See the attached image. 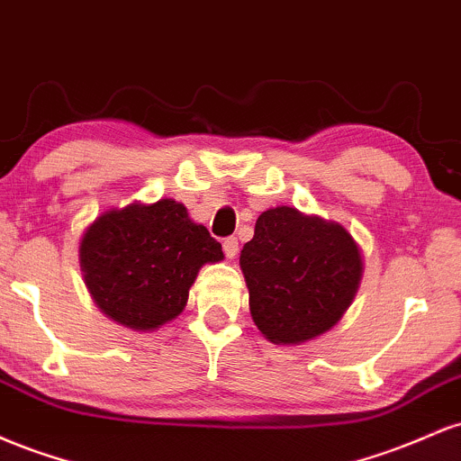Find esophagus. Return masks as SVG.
I'll return each instance as SVG.
<instances>
[{
    "label": "esophagus",
    "instance_id": "obj_1",
    "mask_svg": "<svg viewBox=\"0 0 461 461\" xmlns=\"http://www.w3.org/2000/svg\"><path fill=\"white\" fill-rule=\"evenodd\" d=\"M223 251H225L227 258H236V253H238V238L236 236L225 238V240H223Z\"/></svg>",
    "mask_w": 461,
    "mask_h": 461
}]
</instances>
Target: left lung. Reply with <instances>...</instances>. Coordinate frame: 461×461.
Instances as JSON below:
<instances>
[{
	"mask_svg": "<svg viewBox=\"0 0 461 461\" xmlns=\"http://www.w3.org/2000/svg\"><path fill=\"white\" fill-rule=\"evenodd\" d=\"M240 268L258 330L277 345H299L345 314L362 277V256L345 227L282 205L256 221Z\"/></svg>",
	"mask_w": 461,
	"mask_h": 461,
	"instance_id": "obj_1",
	"label": "left lung"
}]
</instances>
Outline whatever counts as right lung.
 Instances as JSON below:
<instances>
[{"label":"right lung","instance_id":"add662e5","mask_svg":"<svg viewBox=\"0 0 461 461\" xmlns=\"http://www.w3.org/2000/svg\"><path fill=\"white\" fill-rule=\"evenodd\" d=\"M219 260L221 242L173 199L110 210L88 227L79 245L95 303L131 330H156L176 319L199 268Z\"/></svg>","mask_w":461,"mask_h":461}]
</instances>
